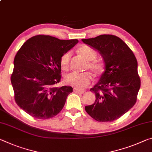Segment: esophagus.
<instances>
[{"mask_svg": "<svg viewBox=\"0 0 152 152\" xmlns=\"http://www.w3.org/2000/svg\"><path fill=\"white\" fill-rule=\"evenodd\" d=\"M74 91L76 93H79V94H83L85 92V90L84 89H80L78 88H74Z\"/></svg>", "mask_w": 152, "mask_h": 152, "instance_id": "obj_1", "label": "esophagus"}]
</instances>
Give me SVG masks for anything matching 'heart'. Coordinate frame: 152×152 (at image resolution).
<instances>
[{
	"label": "heart",
	"mask_w": 152,
	"mask_h": 152,
	"mask_svg": "<svg viewBox=\"0 0 152 152\" xmlns=\"http://www.w3.org/2000/svg\"><path fill=\"white\" fill-rule=\"evenodd\" d=\"M86 61H88L86 69H89L96 76L101 75L105 69V66L102 62L95 61L97 53L96 50L87 45H83L78 50ZM71 53L67 52L62 55L60 59V65L62 69L67 71L69 69ZM67 85L74 86L76 88H84L87 86L93 80V76L90 72H86L83 73L72 72L67 75L65 78Z\"/></svg>",
	"instance_id": "1"
}]
</instances>
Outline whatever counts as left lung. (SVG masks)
<instances>
[{"mask_svg":"<svg viewBox=\"0 0 152 152\" xmlns=\"http://www.w3.org/2000/svg\"><path fill=\"white\" fill-rule=\"evenodd\" d=\"M82 41L97 50L105 64L99 80L90 89L95 94V103L85 106L86 112L98 122L114 121L136 103L141 86L136 57L126 43L114 35Z\"/></svg>","mask_w":152,"mask_h":152,"instance_id":"8db88e82","label":"left lung"}]
</instances>
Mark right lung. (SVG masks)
Segmentation results:
<instances>
[{
    "mask_svg": "<svg viewBox=\"0 0 152 152\" xmlns=\"http://www.w3.org/2000/svg\"><path fill=\"white\" fill-rule=\"evenodd\" d=\"M78 40H59L46 35L28 39L13 61L11 81L17 104L31 116L49 119L58 114L73 88L56 87L61 80L60 59Z\"/></svg>",
    "mask_w": 152,
    "mask_h": 152,
    "instance_id": "obj_1",
    "label": "right lung"
}]
</instances>
